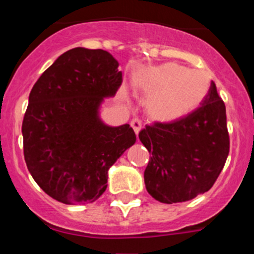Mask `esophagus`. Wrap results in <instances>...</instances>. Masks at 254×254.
<instances>
[{"instance_id": "esophagus-1", "label": "esophagus", "mask_w": 254, "mask_h": 254, "mask_svg": "<svg viewBox=\"0 0 254 254\" xmlns=\"http://www.w3.org/2000/svg\"><path fill=\"white\" fill-rule=\"evenodd\" d=\"M130 125H131V127L134 129L135 134H139V131L141 130L142 127V124H141V120L137 119V118H134V119H131V122H130Z\"/></svg>"}]
</instances>
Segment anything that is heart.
Instances as JSON below:
<instances>
[{
    "label": "heart",
    "instance_id": "1",
    "mask_svg": "<svg viewBox=\"0 0 254 254\" xmlns=\"http://www.w3.org/2000/svg\"><path fill=\"white\" fill-rule=\"evenodd\" d=\"M136 83L147 94L146 114L160 123L177 122L190 114L203 103L210 89L205 73L177 63L145 68L137 75Z\"/></svg>",
    "mask_w": 254,
    "mask_h": 254
}]
</instances>
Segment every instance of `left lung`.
Masks as SVG:
<instances>
[{
  "label": "left lung",
  "mask_w": 254,
  "mask_h": 254,
  "mask_svg": "<svg viewBox=\"0 0 254 254\" xmlns=\"http://www.w3.org/2000/svg\"><path fill=\"white\" fill-rule=\"evenodd\" d=\"M139 139L151 155L143 178L152 198L182 203L209 190L230 151L226 108L214 82L199 108L177 122L146 125Z\"/></svg>",
  "instance_id": "8db88e82"
}]
</instances>
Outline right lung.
<instances>
[{
    "instance_id": "obj_1",
    "label": "right lung",
    "mask_w": 254,
    "mask_h": 254,
    "mask_svg": "<svg viewBox=\"0 0 254 254\" xmlns=\"http://www.w3.org/2000/svg\"><path fill=\"white\" fill-rule=\"evenodd\" d=\"M118 61L102 49L75 48L35 82L22 124L28 171L64 204L93 203L107 189L108 170L136 141L129 124L108 127L98 111L123 82Z\"/></svg>"
}]
</instances>
